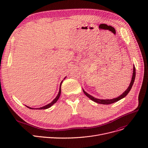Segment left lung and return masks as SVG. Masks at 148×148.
Returning a JSON list of instances; mask_svg holds the SVG:
<instances>
[{
	"label": "left lung",
	"instance_id": "obj_1",
	"mask_svg": "<svg viewBox=\"0 0 148 148\" xmlns=\"http://www.w3.org/2000/svg\"><path fill=\"white\" fill-rule=\"evenodd\" d=\"M135 75H136V70H135V66H134V69H133V75H132V80L131 81V83H130V86L128 87V88L126 89V90L123 92L122 94V95H121L120 96H119L117 98H114V99H98V98H94V97L91 96V95L88 94V93H87L85 91H84V90H82L84 93L85 94V95L88 97L90 99H91L92 101L97 102V103H101V104H105V105H108V104H111V103H114L115 102H117L118 101H119L120 99H122L123 98L125 97L126 95H127V94L129 93V92L130 91V90H131V88L132 87V86L134 84V81H135Z\"/></svg>",
	"mask_w": 148,
	"mask_h": 148
}]
</instances>
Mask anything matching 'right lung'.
<instances>
[{"label":"right lung","instance_id":"right-lung-1","mask_svg":"<svg viewBox=\"0 0 148 148\" xmlns=\"http://www.w3.org/2000/svg\"><path fill=\"white\" fill-rule=\"evenodd\" d=\"M66 78V77H65ZM65 78H64V79H65ZM62 81H61V82L60 83V89H59V92H58V94H57V97L55 98V99L51 102V103H49V104H47V105H45V106H44V107H40V108H31V107H27V106H26L27 107V108H29V109H36V110H45V109H47V108H50V107H51L52 105L54 104V103H55L57 101V100L58 99V98H59V97H60V95H61V84H62Z\"/></svg>","mask_w":148,"mask_h":148}]
</instances>
